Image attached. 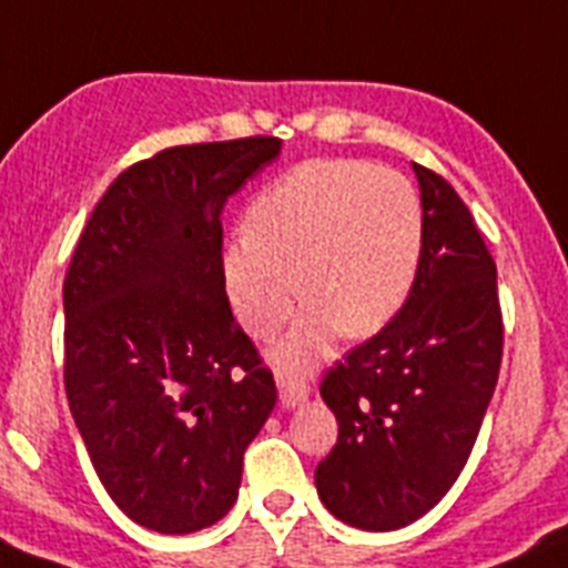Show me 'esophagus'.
<instances>
[{
	"label": "esophagus",
	"mask_w": 568,
	"mask_h": 568,
	"mask_svg": "<svg viewBox=\"0 0 568 568\" xmlns=\"http://www.w3.org/2000/svg\"><path fill=\"white\" fill-rule=\"evenodd\" d=\"M277 388L280 400H283L285 408L300 406V403H305V397H308V386H305L300 377H291V374H277Z\"/></svg>",
	"instance_id": "obj_1"
}]
</instances>
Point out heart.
I'll use <instances>...</instances> for the list:
<instances>
[{"label": "heart", "instance_id": "obj_1", "mask_svg": "<svg viewBox=\"0 0 568 568\" xmlns=\"http://www.w3.org/2000/svg\"><path fill=\"white\" fill-rule=\"evenodd\" d=\"M245 229L223 254L240 323L271 337L294 312L297 285L308 300L274 352L285 368L308 366L337 332H379L403 308L420 268V196L406 176L372 162L291 168L256 196Z\"/></svg>", "mask_w": 568, "mask_h": 568}]
</instances>
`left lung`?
<instances>
[{
  "label": "left lung",
  "mask_w": 568,
  "mask_h": 568,
  "mask_svg": "<svg viewBox=\"0 0 568 568\" xmlns=\"http://www.w3.org/2000/svg\"><path fill=\"white\" fill-rule=\"evenodd\" d=\"M423 256L412 294L372 339L328 368L320 394L339 423L314 480L354 529H403L460 477L497 386V265L452 185L414 162Z\"/></svg>",
  "instance_id": "obj_1"
}]
</instances>
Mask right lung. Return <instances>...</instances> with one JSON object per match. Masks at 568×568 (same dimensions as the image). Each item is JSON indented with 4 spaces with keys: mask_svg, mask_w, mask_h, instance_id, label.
I'll use <instances>...</instances> for the list:
<instances>
[{
    "mask_svg": "<svg viewBox=\"0 0 568 568\" xmlns=\"http://www.w3.org/2000/svg\"><path fill=\"white\" fill-rule=\"evenodd\" d=\"M280 140L165 148L108 185L68 265L65 392L102 486L162 535L214 526L277 403L225 294L223 205Z\"/></svg>",
    "mask_w": 568,
    "mask_h": 568,
    "instance_id": "right-lung-1",
    "label": "right lung"
}]
</instances>
